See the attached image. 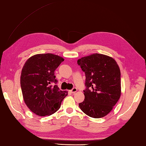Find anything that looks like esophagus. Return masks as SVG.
Instances as JSON below:
<instances>
[{"label":"esophagus","instance_id":"34e87169","mask_svg":"<svg viewBox=\"0 0 146 146\" xmlns=\"http://www.w3.org/2000/svg\"><path fill=\"white\" fill-rule=\"evenodd\" d=\"M77 91V89L76 88H73L71 90H70V92L72 93H75Z\"/></svg>","mask_w":146,"mask_h":146}]
</instances>
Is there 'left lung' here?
Instances as JSON below:
<instances>
[{"label": "left lung", "instance_id": "left-lung-1", "mask_svg": "<svg viewBox=\"0 0 146 146\" xmlns=\"http://www.w3.org/2000/svg\"><path fill=\"white\" fill-rule=\"evenodd\" d=\"M85 74V100L78 104L86 115L95 119L112 111L121 94L120 70L113 58L95 53L77 61Z\"/></svg>", "mask_w": 146, "mask_h": 146}]
</instances>
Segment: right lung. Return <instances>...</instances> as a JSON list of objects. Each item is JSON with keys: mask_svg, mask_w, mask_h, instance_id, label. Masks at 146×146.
Listing matches in <instances>:
<instances>
[{"mask_svg": "<svg viewBox=\"0 0 146 146\" xmlns=\"http://www.w3.org/2000/svg\"><path fill=\"white\" fill-rule=\"evenodd\" d=\"M64 59L52 53L34 55L27 60L21 75V88L25 102L39 116L50 115L60 108L68 92L56 85L54 70Z\"/></svg>", "mask_w": 146, "mask_h": 146, "instance_id": "right-lung-1", "label": "right lung"}]
</instances>
